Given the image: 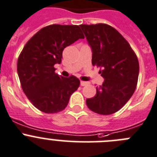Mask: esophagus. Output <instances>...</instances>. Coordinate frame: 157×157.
Returning <instances> with one entry per match:
<instances>
[{
    "instance_id": "obj_1",
    "label": "esophagus",
    "mask_w": 157,
    "mask_h": 157,
    "mask_svg": "<svg viewBox=\"0 0 157 157\" xmlns=\"http://www.w3.org/2000/svg\"><path fill=\"white\" fill-rule=\"evenodd\" d=\"M87 82H85V81H80V85H81L82 87L87 85Z\"/></svg>"
}]
</instances>
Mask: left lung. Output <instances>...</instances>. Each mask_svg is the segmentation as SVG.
<instances>
[{
	"label": "left lung",
	"mask_w": 157,
	"mask_h": 157,
	"mask_svg": "<svg viewBox=\"0 0 157 157\" xmlns=\"http://www.w3.org/2000/svg\"><path fill=\"white\" fill-rule=\"evenodd\" d=\"M91 48L92 64L105 79L86 104L92 112L111 115L131 98L138 82L140 65L136 53L119 32L106 24L80 25Z\"/></svg>",
	"instance_id": "left-lung-1"
}]
</instances>
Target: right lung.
<instances>
[{
  "mask_svg": "<svg viewBox=\"0 0 157 157\" xmlns=\"http://www.w3.org/2000/svg\"><path fill=\"white\" fill-rule=\"evenodd\" d=\"M83 38L80 26L51 25L40 29L23 48L17 59L19 80L29 100L41 112L63 111L80 86L74 76L56 74L54 65L60 63L67 46Z\"/></svg>",
  "mask_w": 157,
  "mask_h": 157,
  "instance_id": "right-lung-1",
  "label": "right lung"
}]
</instances>
